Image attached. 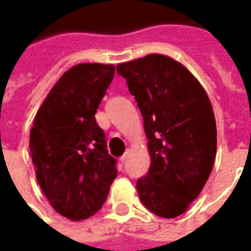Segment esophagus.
Segmentation results:
<instances>
[{"instance_id":"esophagus-1","label":"esophagus","mask_w":251,"mask_h":251,"mask_svg":"<svg viewBox=\"0 0 251 251\" xmlns=\"http://www.w3.org/2000/svg\"><path fill=\"white\" fill-rule=\"evenodd\" d=\"M128 154H129V151L127 150L126 151V152H124V154H123L122 157H120V162H126V161H127V158H128Z\"/></svg>"}]
</instances>
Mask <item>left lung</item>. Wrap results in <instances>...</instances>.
Segmentation results:
<instances>
[{"instance_id":"left-lung-1","label":"left lung","mask_w":251,"mask_h":251,"mask_svg":"<svg viewBox=\"0 0 251 251\" xmlns=\"http://www.w3.org/2000/svg\"><path fill=\"white\" fill-rule=\"evenodd\" d=\"M145 123L151 163L136 181L140 200L161 218H177L197 199L216 154V122L205 90L169 56L117 65Z\"/></svg>"}]
</instances>
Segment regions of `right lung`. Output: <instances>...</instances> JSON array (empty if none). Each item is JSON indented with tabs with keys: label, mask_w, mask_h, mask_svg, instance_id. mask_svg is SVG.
<instances>
[{
	"label": "right lung",
	"mask_w": 251,
	"mask_h": 251,
	"mask_svg": "<svg viewBox=\"0 0 251 251\" xmlns=\"http://www.w3.org/2000/svg\"><path fill=\"white\" fill-rule=\"evenodd\" d=\"M113 75V65L74 66L50 90L33 120L29 149L37 182L67 219L96 214L117 176L116 159L94 117Z\"/></svg>",
	"instance_id": "right-lung-1"
}]
</instances>
